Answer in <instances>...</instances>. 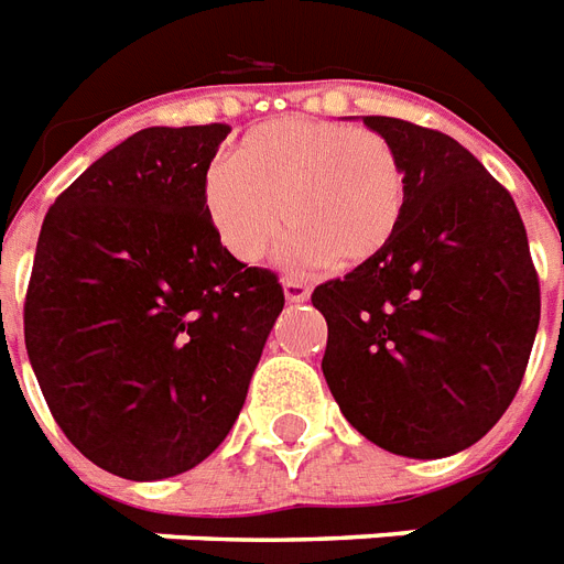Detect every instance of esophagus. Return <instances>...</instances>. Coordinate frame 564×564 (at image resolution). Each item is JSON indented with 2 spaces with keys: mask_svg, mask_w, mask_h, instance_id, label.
<instances>
[{
  "mask_svg": "<svg viewBox=\"0 0 564 564\" xmlns=\"http://www.w3.org/2000/svg\"><path fill=\"white\" fill-rule=\"evenodd\" d=\"M283 295L292 304H301V301L311 299V286L301 281V278H283Z\"/></svg>",
  "mask_w": 564,
  "mask_h": 564,
  "instance_id": "34e87169",
  "label": "esophagus"
}]
</instances>
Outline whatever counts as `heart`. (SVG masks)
Masks as SVG:
<instances>
[{
    "instance_id": "1",
    "label": "heart",
    "mask_w": 564,
    "mask_h": 564,
    "mask_svg": "<svg viewBox=\"0 0 564 564\" xmlns=\"http://www.w3.org/2000/svg\"><path fill=\"white\" fill-rule=\"evenodd\" d=\"M204 204L221 242L245 263L265 257L286 225L292 260L355 269L397 239L408 177L376 132L278 118L242 135L230 162L209 167Z\"/></svg>"
}]
</instances>
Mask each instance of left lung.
I'll return each mask as SVG.
<instances>
[{
  "label": "left lung",
  "mask_w": 564,
  "mask_h": 564,
  "mask_svg": "<svg viewBox=\"0 0 564 564\" xmlns=\"http://www.w3.org/2000/svg\"><path fill=\"white\" fill-rule=\"evenodd\" d=\"M397 150L408 206L376 260L313 290L322 372L339 411L387 453H462L506 414L541 316L521 213L470 150L437 129L367 115Z\"/></svg>",
  "instance_id": "obj_1"
}]
</instances>
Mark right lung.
<instances>
[{"label":"right lung","instance_id":"obj_1","mask_svg":"<svg viewBox=\"0 0 564 564\" xmlns=\"http://www.w3.org/2000/svg\"><path fill=\"white\" fill-rule=\"evenodd\" d=\"M227 123L141 129L55 197L25 292L43 399L102 470H192L234 429L283 311L278 274L221 245L204 183Z\"/></svg>","mask_w":564,"mask_h":564}]
</instances>
